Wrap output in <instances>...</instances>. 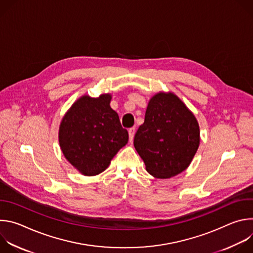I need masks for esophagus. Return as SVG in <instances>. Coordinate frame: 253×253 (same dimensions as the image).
<instances>
[{
    "label": "esophagus",
    "mask_w": 253,
    "mask_h": 253,
    "mask_svg": "<svg viewBox=\"0 0 253 253\" xmlns=\"http://www.w3.org/2000/svg\"><path fill=\"white\" fill-rule=\"evenodd\" d=\"M128 133H129V141L132 142L133 141V138H134V134H135V127H132L128 130Z\"/></svg>",
    "instance_id": "obj_1"
}]
</instances>
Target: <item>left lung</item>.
<instances>
[{
    "label": "left lung",
    "instance_id": "left-lung-1",
    "mask_svg": "<svg viewBox=\"0 0 253 253\" xmlns=\"http://www.w3.org/2000/svg\"><path fill=\"white\" fill-rule=\"evenodd\" d=\"M200 143L198 122L175 94L159 92L149 101L144 123L134 137V147L155 178L184 171Z\"/></svg>",
    "mask_w": 253,
    "mask_h": 253
}]
</instances>
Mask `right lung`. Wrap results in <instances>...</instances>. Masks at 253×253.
Here are the masks:
<instances>
[{"instance_id": "right-lung-1", "label": "right lung", "mask_w": 253, "mask_h": 253, "mask_svg": "<svg viewBox=\"0 0 253 253\" xmlns=\"http://www.w3.org/2000/svg\"><path fill=\"white\" fill-rule=\"evenodd\" d=\"M112 96L80 97L63 117L59 144L65 158L80 173L94 176L109 166L128 142V132L110 107Z\"/></svg>"}]
</instances>
